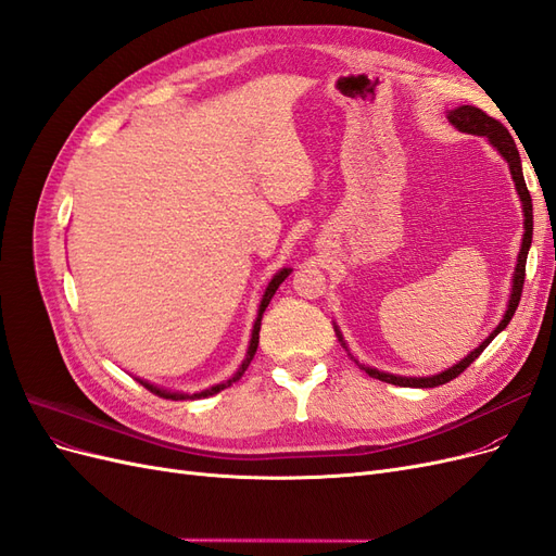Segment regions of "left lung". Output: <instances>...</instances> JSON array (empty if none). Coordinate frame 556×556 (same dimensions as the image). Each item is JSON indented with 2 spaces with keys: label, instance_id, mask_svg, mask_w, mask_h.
Instances as JSON below:
<instances>
[{
  "label": "left lung",
  "instance_id": "obj_1",
  "mask_svg": "<svg viewBox=\"0 0 556 556\" xmlns=\"http://www.w3.org/2000/svg\"><path fill=\"white\" fill-rule=\"evenodd\" d=\"M447 121L457 127L459 131L464 134H476V137H486V141H490L501 157L508 162V169H510V176L515 180V190L519 194V201H521V215H525V233H521V248H519V255H517V264H515V271H513V290H510V299H508V308L506 313H503L501 323L496 325V329L486 336V339L470 352V355H466L462 362H457L454 366H450L447 371H441L435 376H422V378H410V376H394V374H384V371H378V368L374 366H366V364H359L355 357L350 355L348 350V343L343 341V333L341 329L333 325V331L336 336H339L341 345L348 350V355L355 359V364L359 368H364V371L376 378V380H382V382H390V384H399V387H439V384H445L450 382L452 378H457L459 374H464V368H468L470 364H473L480 355L482 350L490 345L496 336L508 327V323L513 319L517 306H519V296H521V288H525V271H527V255H529V248H531V237H533V206H531V194L527 190V182H525V174H521V160H519V150L510 137V131L503 127L498 121H494V117L486 115L484 111L476 109V106H457L447 111Z\"/></svg>",
  "mask_w": 556,
  "mask_h": 556
}]
</instances>
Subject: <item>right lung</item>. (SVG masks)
Masks as SVG:
<instances>
[{"mask_svg":"<svg viewBox=\"0 0 556 556\" xmlns=\"http://www.w3.org/2000/svg\"><path fill=\"white\" fill-rule=\"evenodd\" d=\"M292 274V268H280V271L271 278V282L266 285V290H264V296H262V301H260V311H257V317H255V325H252V336H250V345H248V352H245V359L241 362V366H239V371L233 374L229 380H225V382H220V384H213V387H208V390H204V392H197V394H185V392H169V390H164V387H157V384H150L148 380H141V378H137L146 390H150L153 394H157V396H162V399H172V401H185V399H206V396H213V394H217V392H223L225 387H229L231 382H237V380H241V376L245 374V368L250 366V362H252V357H255V352H257V345H260V327H262V315H264V311H266V306H268V301L274 299V294H276V290L280 288V282L288 278Z\"/></svg>","mask_w":556,"mask_h":556,"instance_id":"obj_1","label":"right lung"}]
</instances>
